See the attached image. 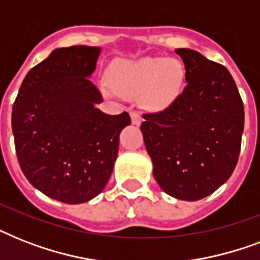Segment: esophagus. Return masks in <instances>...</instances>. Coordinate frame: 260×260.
<instances>
[{
	"instance_id": "1",
	"label": "esophagus",
	"mask_w": 260,
	"mask_h": 260,
	"mask_svg": "<svg viewBox=\"0 0 260 260\" xmlns=\"http://www.w3.org/2000/svg\"><path fill=\"white\" fill-rule=\"evenodd\" d=\"M131 121H132V124H135V125H139V124L142 122L140 114L136 113V112H132V113H131Z\"/></svg>"
}]
</instances>
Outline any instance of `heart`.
<instances>
[{
	"label": "heart",
	"instance_id": "1",
	"mask_svg": "<svg viewBox=\"0 0 260 260\" xmlns=\"http://www.w3.org/2000/svg\"><path fill=\"white\" fill-rule=\"evenodd\" d=\"M185 82V67L174 58H142L120 60L112 71V85L102 83V93L113 95L114 90L128 100L140 98L148 110H163L181 95Z\"/></svg>",
	"mask_w": 260,
	"mask_h": 260
}]
</instances>
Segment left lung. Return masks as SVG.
<instances>
[{
	"label": "left lung",
	"mask_w": 260,
	"mask_h": 260,
	"mask_svg": "<svg viewBox=\"0 0 260 260\" xmlns=\"http://www.w3.org/2000/svg\"><path fill=\"white\" fill-rule=\"evenodd\" d=\"M186 87L159 113L143 114V138L154 178L169 196L197 201L224 185L240 152L244 106L225 67L190 48L175 50Z\"/></svg>",
	"instance_id": "1"
}]
</instances>
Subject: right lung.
I'll return each mask as SVG.
<instances>
[{
	"label": "right lung",
	"mask_w": 260,
	"mask_h": 260,
	"mask_svg": "<svg viewBox=\"0 0 260 260\" xmlns=\"http://www.w3.org/2000/svg\"><path fill=\"white\" fill-rule=\"evenodd\" d=\"M100 47L56 48L26 74L12 112L18 163L29 183L64 204L101 193L129 114L95 108L102 95L90 81Z\"/></svg>",
	"instance_id": "add662e5"
}]
</instances>
